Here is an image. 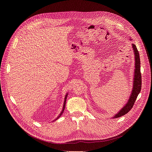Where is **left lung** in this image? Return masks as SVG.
I'll return each mask as SVG.
<instances>
[{
	"instance_id": "8db88e82",
	"label": "left lung",
	"mask_w": 152,
	"mask_h": 152,
	"mask_svg": "<svg viewBox=\"0 0 152 152\" xmlns=\"http://www.w3.org/2000/svg\"><path fill=\"white\" fill-rule=\"evenodd\" d=\"M133 50L135 54V72H134V84H133V88L132 91V93L130 96L128 102L122 108V109L114 117V118H118L125 114H126L133 107L134 104L141 91V69H140V58L139 52L137 50V46L134 45H132Z\"/></svg>"
}]
</instances>
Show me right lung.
I'll return each mask as SVG.
<instances>
[{
	"label": "right lung",
	"mask_w": 152,
	"mask_h": 152,
	"mask_svg": "<svg viewBox=\"0 0 152 152\" xmlns=\"http://www.w3.org/2000/svg\"><path fill=\"white\" fill-rule=\"evenodd\" d=\"M67 96H68V93L66 95V97H65V100H64V105H63V109H62V111H61V114H59V115L57 117V118H56V120H57L59 117H60V116H61L62 114L63 113V112H64V111L65 106H66V99H67Z\"/></svg>",
	"instance_id": "obj_1"
}]
</instances>
